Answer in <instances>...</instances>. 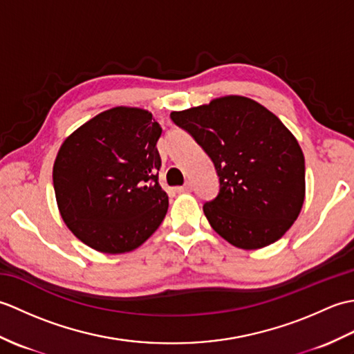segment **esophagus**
<instances>
[{
	"instance_id": "1",
	"label": "esophagus",
	"mask_w": 354,
	"mask_h": 354,
	"mask_svg": "<svg viewBox=\"0 0 354 354\" xmlns=\"http://www.w3.org/2000/svg\"><path fill=\"white\" fill-rule=\"evenodd\" d=\"M192 189H193L192 183H185V184L181 185V187H176V192H178V193H189V192H192Z\"/></svg>"
}]
</instances>
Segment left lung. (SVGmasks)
Instances as JSON below:
<instances>
[{"label": "left lung", "mask_w": 354, "mask_h": 354, "mask_svg": "<svg viewBox=\"0 0 354 354\" xmlns=\"http://www.w3.org/2000/svg\"><path fill=\"white\" fill-rule=\"evenodd\" d=\"M213 161L219 193L204 204L217 234L242 250L277 242L301 212L304 155L280 118L240 95L171 112Z\"/></svg>", "instance_id": "obj_1"}]
</instances>
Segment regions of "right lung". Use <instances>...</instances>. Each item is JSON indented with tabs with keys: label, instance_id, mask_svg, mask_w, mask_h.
Segmentation results:
<instances>
[{
	"label": "right lung",
	"instance_id": "right-lung-1",
	"mask_svg": "<svg viewBox=\"0 0 354 354\" xmlns=\"http://www.w3.org/2000/svg\"><path fill=\"white\" fill-rule=\"evenodd\" d=\"M161 126L138 108L95 115L64 141L53 167L59 212L95 251H132L164 221L169 198L158 184Z\"/></svg>",
	"mask_w": 354,
	"mask_h": 354
}]
</instances>
